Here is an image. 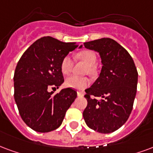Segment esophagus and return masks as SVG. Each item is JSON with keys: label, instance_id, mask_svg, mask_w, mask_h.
Listing matches in <instances>:
<instances>
[{"label": "esophagus", "instance_id": "esophagus-1", "mask_svg": "<svg viewBox=\"0 0 153 153\" xmlns=\"http://www.w3.org/2000/svg\"><path fill=\"white\" fill-rule=\"evenodd\" d=\"M77 95H78V97H83V91H77Z\"/></svg>", "mask_w": 153, "mask_h": 153}]
</instances>
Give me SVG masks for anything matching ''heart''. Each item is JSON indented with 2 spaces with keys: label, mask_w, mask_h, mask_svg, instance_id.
<instances>
[{
  "label": "heart",
  "mask_w": 153,
  "mask_h": 153,
  "mask_svg": "<svg viewBox=\"0 0 153 153\" xmlns=\"http://www.w3.org/2000/svg\"><path fill=\"white\" fill-rule=\"evenodd\" d=\"M77 57L82 60L88 64V68L86 72L89 74H94L97 72L96 63H97V55L95 52L89 49H85L77 53ZM74 66V62L70 56H65L61 62V71L63 74L67 75L71 74ZM90 83V81L86 77H79L76 75H72L68 77L65 79V84L68 88H74V89H83L87 88Z\"/></svg>",
  "instance_id": "obj_1"
}]
</instances>
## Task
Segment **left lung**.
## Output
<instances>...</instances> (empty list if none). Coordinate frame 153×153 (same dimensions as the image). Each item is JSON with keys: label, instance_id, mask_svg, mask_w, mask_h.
Returning <instances> with one entry per match:
<instances>
[{"label": "left lung", "instance_id": "8db88e82", "mask_svg": "<svg viewBox=\"0 0 153 153\" xmlns=\"http://www.w3.org/2000/svg\"><path fill=\"white\" fill-rule=\"evenodd\" d=\"M83 45L99 53L103 66L96 82L85 90L88 105L82 116L88 127L103 134L111 133L127 121L132 111L137 69L128 52L110 38L86 42Z\"/></svg>", "mask_w": 153, "mask_h": 153}]
</instances>
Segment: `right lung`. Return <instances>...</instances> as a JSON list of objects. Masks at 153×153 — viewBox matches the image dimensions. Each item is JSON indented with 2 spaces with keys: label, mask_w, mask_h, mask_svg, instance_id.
<instances>
[{
  "label": "right lung",
  "mask_w": 153,
  "mask_h": 153,
  "mask_svg": "<svg viewBox=\"0 0 153 153\" xmlns=\"http://www.w3.org/2000/svg\"><path fill=\"white\" fill-rule=\"evenodd\" d=\"M78 46L45 36L34 42L19 59L13 75V96L22 119L34 131L45 133L58 128L77 97L72 88L54 95L48 89L58 88L64 82L61 62Z\"/></svg>",
  "instance_id": "right-lung-1"
}]
</instances>
